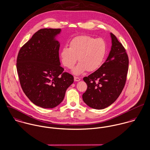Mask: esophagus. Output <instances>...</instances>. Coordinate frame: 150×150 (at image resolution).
<instances>
[{
  "label": "esophagus",
  "instance_id": "obj_1",
  "mask_svg": "<svg viewBox=\"0 0 150 150\" xmlns=\"http://www.w3.org/2000/svg\"><path fill=\"white\" fill-rule=\"evenodd\" d=\"M81 81V79L79 78H78V77H76V76L74 77V81Z\"/></svg>",
  "mask_w": 150,
  "mask_h": 150
}]
</instances>
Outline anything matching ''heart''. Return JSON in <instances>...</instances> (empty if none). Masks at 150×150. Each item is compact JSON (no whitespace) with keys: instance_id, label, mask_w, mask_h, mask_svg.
I'll return each instance as SVG.
<instances>
[{"instance_id":"heart-1","label":"heart","mask_w":150,"mask_h":150,"mask_svg":"<svg viewBox=\"0 0 150 150\" xmlns=\"http://www.w3.org/2000/svg\"><path fill=\"white\" fill-rule=\"evenodd\" d=\"M107 52V45L103 39L95 38L88 35L74 38L69 42V48H62L60 56L63 64L71 69L79 62L72 72L79 75L86 69L93 71L98 69L103 62Z\"/></svg>"}]
</instances>
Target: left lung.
<instances>
[{
	"label": "left lung",
	"instance_id": "left-lung-1",
	"mask_svg": "<svg viewBox=\"0 0 150 150\" xmlns=\"http://www.w3.org/2000/svg\"><path fill=\"white\" fill-rule=\"evenodd\" d=\"M112 46L103 64L83 78L87 89L83 95L84 102L90 107L104 109L113 103L122 91L127 78L128 58L123 45L110 33Z\"/></svg>",
	"mask_w": 150,
	"mask_h": 150
}]
</instances>
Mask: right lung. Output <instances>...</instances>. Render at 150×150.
<instances>
[{
  "mask_svg": "<svg viewBox=\"0 0 150 150\" xmlns=\"http://www.w3.org/2000/svg\"><path fill=\"white\" fill-rule=\"evenodd\" d=\"M61 29L43 28L35 33L20 50L16 68L23 92L33 103L52 108L60 103L74 77L63 73L59 57Z\"/></svg>",
  "mask_w": 150,
  "mask_h": 150,
  "instance_id": "1",
  "label": "right lung"
}]
</instances>
